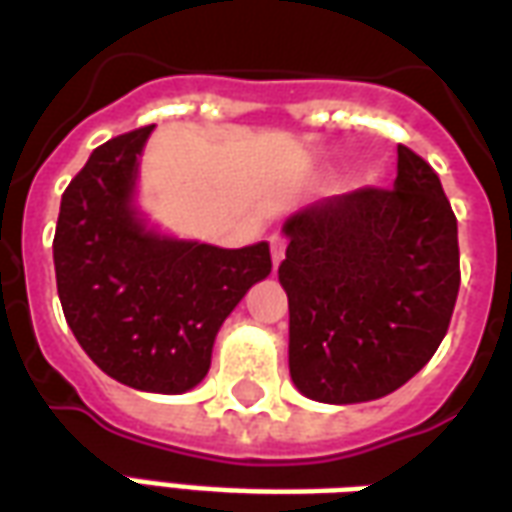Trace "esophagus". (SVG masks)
Segmentation results:
<instances>
[{"instance_id": "obj_1", "label": "esophagus", "mask_w": 512, "mask_h": 512, "mask_svg": "<svg viewBox=\"0 0 512 512\" xmlns=\"http://www.w3.org/2000/svg\"><path fill=\"white\" fill-rule=\"evenodd\" d=\"M268 244H271V260H274V266H279L282 257H285V238L282 235H271Z\"/></svg>"}]
</instances>
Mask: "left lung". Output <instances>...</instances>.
<instances>
[{
    "label": "left lung",
    "mask_w": 512,
    "mask_h": 512,
    "mask_svg": "<svg viewBox=\"0 0 512 512\" xmlns=\"http://www.w3.org/2000/svg\"><path fill=\"white\" fill-rule=\"evenodd\" d=\"M282 230L290 378L301 395L365 403L417 376L461 288L458 222L428 161L397 145L392 189L312 202Z\"/></svg>",
    "instance_id": "1"
}]
</instances>
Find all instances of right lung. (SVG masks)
<instances>
[{
	"label": "right lung",
	"mask_w": 512,
	"mask_h": 512,
	"mask_svg": "<svg viewBox=\"0 0 512 512\" xmlns=\"http://www.w3.org/2000/svg\"><path fill=\"white\" fill-rule=\"evenodd\" d=\"M150 131L95 147L71 180L54 233V271L65 321L106 376L180 395L205 378L219 326L271 274V252L266 241L219 249L147 230L134 189Z\"/></svg>",
	"instance_id": "obj_1"
}]
</instances>
